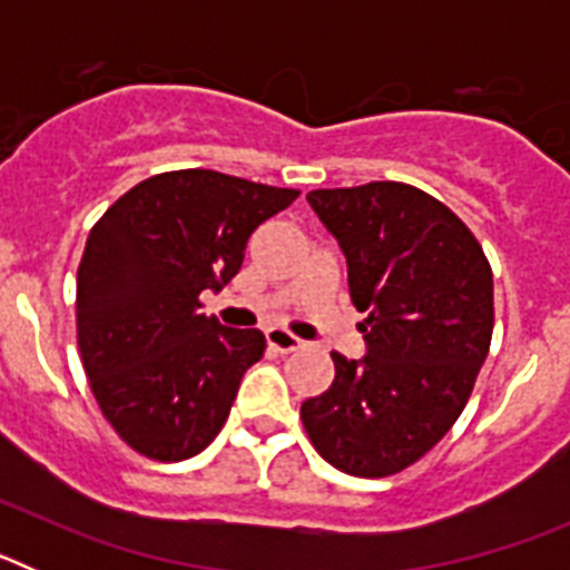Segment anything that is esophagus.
<instances>
[{"label":"esophagus","mask_w":570,"mask_h":570,"mask_svg":"<svg viewBox=\"0 0 570 570\" xmlns=\"http://www.w3.org/2000/svg\"><path fill=\"white\" fill-rule=\"evenodd\" d=\"M265 340H268V347H274V351H279V354H294V351H299L302 347L299 336H294L285 328H268L265 331Z\"/></svg>","instance_id":"1"}]
</instances>
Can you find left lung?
Segmentation results:
<instances>
[{"mask_svg": "<svg viewBox=\"0 0 570 570\" xmlns=\"http://www.w3.org/2000/svg\"><path fill=\"white\" fill-rule=\"evenodd\" d=\"M311 208L347 259L367 354L334 356V382L302 402L325 462L351 476L414 465L460 420L493 334V274L454 210L405 183L320 188Z\"/></svg>", "mask_w": 570, "mask_h": 570, "instance_id": "left-lung-1", "label": "left lung"}]
</instances>
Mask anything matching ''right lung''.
Instances as JSON below:
<instances>
[{
	"label": "right lung",
	"mask_w": 570,
	"mask_h": 570,
	"mask_svg": "<svg viewBox=\"0 0 570 570\" xmlns=\"http://www.w3.org/2000/svg\"><path fill=\"white\" fill-rule=\"evenodd\" d=\"M296 196L219 170H168L90 228L77 271L79 356L102 416L148 460H188L223 431L265 336L205 316L199 294L234 279L248 236Z\"/></svg>",
	"instance_id": "obj_1"
}]
</instances>
